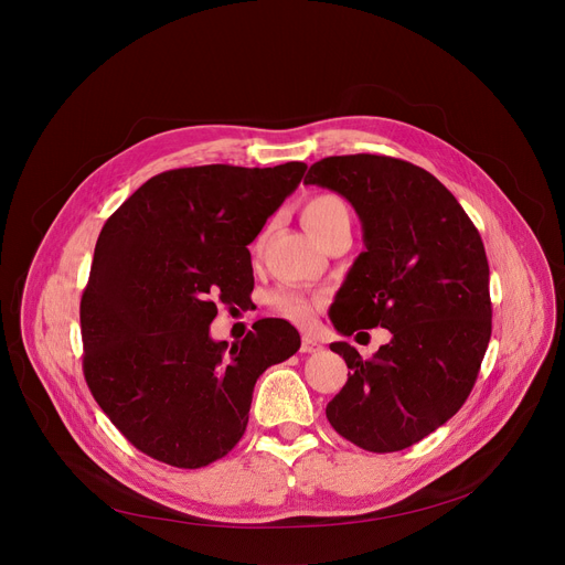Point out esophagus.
Masks as SVG:
<instances>
[{"instance_id": "esophagus-1", "label": "esophagus", "mask_w": 565, "mask_h": 565, "mask_svg": "<svg viewBox=\"0 0 565 565\" xmlns=\"http://www.w3.org/2000/svg\"><path fill=\"white\" fill-rule=\"evenodd\" d=\"M299 352H302V354H318V352H322V345L316 341V338L302 335V348H299Z\"/></svg>"}]
</instances>
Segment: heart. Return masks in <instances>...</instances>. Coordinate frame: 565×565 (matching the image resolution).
I'll return each mask as SVG.
<instances>
[{
  "mask_svg": "<svg viewBox=\"0 0 565 565\" xmlns=\"http://www.w3.org/2000/svg\"><path fill=\"white\" fill-rule=\"evenodd\" d=\"M341 222H350V211L338 195H331V193L313 195L302 206V224L316 241H320ZM320 302H322L320 297L307 295L305 290L292 288V286H284L270 295L273 311L295 324H309Z\"/></svg>",
  "mask_w": 565,
  "mask_h": 565,
  "instance_id": "obj_1",
  "label": "heart"
}]
</instances>
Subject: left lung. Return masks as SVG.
Segmentation results:
<instances>
[{"label":"left lung","mask_w":565,"mask_h":565,"mask_svg":"<svg viewBox=\"0 0 565 565\" xmlns=\"http://www.w3.org/2000/svg\"><path fill=\"white\" fill-rule=\"evenodd\" d=\"M305 183L343 195L363 227L365 252L329 309L335 331L393 333L372 359L329 345L350 372L327 420L367 452H397L452 418L477 382L493 316L481 236L434 174L402 159L327 157Z\"/></svg>","instance_id":"1"}]
</instances>
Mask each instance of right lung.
Here are the masks:
<instances>
[{
  "mask_svg": "<svg viewBox=\"0 0 565 565\" xmlns=\"http://www.w3.org/2000/svg\"><path fill=\"white\" fill-rule=\"evenodd\" d=\"M307 163L168 170L113 213L82 295L86 384L122 436L174 468H204L243 438L254 384L299 350L279 318L241 343L213 341L217 305L254 288L247 245Z\"/></svg>",
  "mask_w": 565,
  "mask_h": 565,
  "instance_id": "1",
  "label": "right lung"
}]
</instances>
